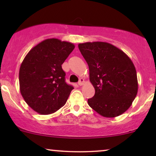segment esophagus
Segmentation results:
<instances>
[{
  "mask_svg": "<svg viewBox=\"0 0 156 156\" xmlns=\"http://www.w3.org/2000/svg\"><path fill=\"white\" fill-rule=\"evenodd\" d=\"M84 79L81 78V79H80V81H79V82H78V85H80V86H82V85L84 84Z\"/></svg>",
  "mask_w": 156,
  "mask_h": 156,
  "instance_id": "1",
  "label": "esophagus"
}]
</instances>
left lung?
Listing matches in <instances>:
<instances>
[{
  "mask_svg": "<svg viewBox=\"0 0 156 156\" xmlns=\"http://www.w3.org/2000/svg\"><path fill=\"white\" fill-rule=\"evenodd\" d=\"M88 64L89 80L95 94L88 104L104 117L120 116L131 106L138 92V80L133 62L122 50L104 42L78 44Z\"/></svg>",
  "mask_w": 156,
  "mask_h": 156,
  "instance_id": "8db88e82",
  "label": "left lung"
}]
</instances>
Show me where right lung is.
<instances>
[{
  "instance_id": "1",
  "label": "right lung",
  "mask_w": 156,
  "mask_h": 156,
  "mask_svg": "<svg viewBox=\"0 0 156 156\" xmlns=\"http://www.w3.org/2000/svg\"><path fill=\"white\" fill-rule=\"evenodd\" d=\"M75 48L56 38L44 40L29 51L19 71L21 95L30 107L42 115L65 105L74 87L65 82L62 65Z\"/></svg>"
}]
</instances>
